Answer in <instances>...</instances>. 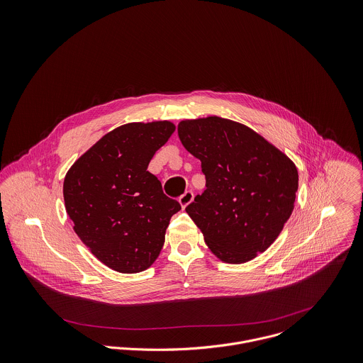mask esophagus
<instances>
[{"label": "esophagus", "instance_id": "obj_1", "mask_svg": "<svg viewBox=\"0 0 363 363\" xmlns=\"http://www.w3.org/2000/svg\"><path fill=\"white\" fill-rule=\"evenodd\" d=\"M194 201V192L192 191H186L181 198H179V204L182 208H185L186 206H189Z\"/></svg>", "mask_w": 363, "mask_h": 363}]
</instances>
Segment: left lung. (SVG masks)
<instances>
[{
    "label": "left lung",
    "mask_w": 363,
    "mask_h": 363,
    "mask_svg": "<svg viewBox=\"0 0 363 363\" xmlns=\"http://www.w3.org/2000/svg\"><path fill=\"white\" fill-rule=\"evenodd\" d=\"M206 191L186 207L216 257L241 264L277 240L298 191L294 162L249 126L210 116L178 123Z\"/></svg>",
    "instance_id": "left-lung-1"
}]
</instances>
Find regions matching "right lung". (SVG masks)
<instances>
[{
  "label": "right lung",
  "instance_id": "obj_1",
  "mask_svg": "<svg viewBox=\"0 0 363 363\" xmlns=\"http://www.w3.org/2000/svg\"><path fill=\"white\" fill-rule=\"evenodd\" d=\"M174 130L171 121L121 125L97 140L65 175L64 201L77 235L118 273H140L156 262L169 220L181 210L147 171Z\"/></svg>",
  "mask_w": 363,
  "mask_h": 363
}]
</instances>
